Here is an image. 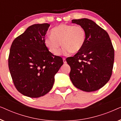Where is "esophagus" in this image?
Masks as SVG:
<instances>
[{"label":"esophagus","instance_id":"esophagus-1","mask_svg":"<svg viewBox=\"0 0 121 121\" xmlns=\"http://www.w3.org/2000/svg\"><path fill=\"white\" fill-rule=\"evenodd\" d=\"M63 63L64 64L67 63V61H66V59L65 58H63Z\"/></svg>","mask_w":121,"mask_h":121}]
</instances>
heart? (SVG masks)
Segmentation results:
<instances>
[{"instance_id":"b5f03b06","label":"heart","mask_w":121,"mask_h":121,"mask_svg":"<svg viewBox=\"0 0 121 121\" xmlns=\"http://www.w3.org/2000/svg\"><path fill=\"white\" fill-rule=\"evenodd\" d=\"M51 32L52 35L44 38V43L48 50L55 55L58 53L62 44L64 47L59 54L67 56L72 52H79L86 39L85 29L80 25L60 24L53 28Z\"/></svg>"}]
</instances>
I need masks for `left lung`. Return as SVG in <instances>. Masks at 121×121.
<instances>
[{
    "mask_svg": "<svg viewBox=\"0 0 121 121\" xmlns=\"http://www.w3.org/2000/svg\"><path fill=\"white\" fill-rule=\"evenodd\" d=\"M72 23L84 27L86 34L82 50L66 59L69 77L77 88L86 92L103 87L110 80L114 62V49L108 34L93 21L83 18Z\"/></svg>",
    "mask_w": 121,
    "mask_h": 121,
    "instance_id": "1",
    "label": "left lung"
}]
</instances>
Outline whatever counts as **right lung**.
Instances as JSON below:
<instances>
[{"label": "right lung", "instance_id": "1", "mask_svg": "<svg viewBox=\"0 0 121 121\" xmlns=\"http://www.w3.org/2000/svg\"><path fill=\"white\" fill-rule=\"evenodd\" d=\"M49 26L47 23L32 25L11 44L10 73L18 91L27 97L37 98L47 94L63 64L62 58L51 53L44 45Z\"/></svg>", "mask_w": 121, "mask_h": 121}]
</instances>
